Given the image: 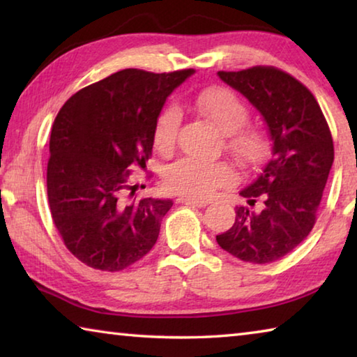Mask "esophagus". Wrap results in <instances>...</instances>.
<instances>
[{
  "label": "esophagus",
  "instance_id": "34e87169",
  "mask_svg": "<svg viewBox=\"0 0 357 357\" xmlns=\"http://www.w3.org/2000/svg\"><path fill=\"white\" fill-rule=\"evenodd\" d=\"M178 202L184 204H190V206H195V208H204L208 204V202L198 200V198H189V197H181L178 198Z\"/></svg>",
  "mask_w": 357,
  "mask_h": 357
}]
</instances>
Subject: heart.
I'll return each mask as SVG.
<instances>
[{"mask_svg": "<svg viewBox=\"0 0 357 357\" xmlns=\"http://www.w3.org/2000/svg\"><path fill=\"white\" fill-rule=\"evenodd\" d=\"M197 112L208 118L223 132L225 148L241 165L252 167L264 160L269 151L266 132L245 124L250 112L243 100L228 88H208L193 98ZM181 126V113L174 105L164 108L154 126V144L159 151L173 149ZM234 178L231 167L225 162L208 164L183 157L165 170L164 183L168 190L189 198H206L219 187L229 184Z\"/></svg>", "mask_w": 357, "mask_h": 357, "instance_id": "heart-1", "label": "heart"}]
</instances>
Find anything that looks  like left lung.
Returning <instances> with one entry per match:
<instances>
[{
    "label": "left lung",
    "instance_id": "8db88e82",
    "mask_svg": "<svg viewBox=\"0 0 357 357\" xmlns=\"http://www.w3.org/2000/svg\"><path fill=\"white\" fill-rule=\"evenodd\" d=\"M219 77L263 114L273 155L250 185L241 190L250 206L236 208L228 231L215 239L223 250L252 264L288 255L315 227L323 190L334 162V142L315 96L304 83L274 66H253Z\"/></svg>",
    "mask_w": 357,
    "mask_h": 357
}]
</instances>
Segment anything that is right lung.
I'll return each mask as SVG.
<instances>
[{"mask_svg": "<svg viewBox=\"0 0 357 357\" xmlns=\"http://www.w3.org/2000/svg\"><path fill=\"white\" fill-rule=\"evenodd\" d=\"M193 69H124L82 88L58 112L50 135L47 195L64 245L89 268L118 273L153 249L172 200L138 198L165 99Z\"/></svg>", "mask_w": 357, "mask_h": 357, "instance_id": "obj_1", "label": "right lung"}]
</instances>
